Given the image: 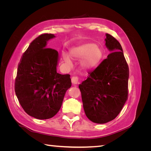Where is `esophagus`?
<instances>
[{"mask_svg":"<svg viewBox=\"0 0 151 151\" xmlns=\"http://www.w3.org/2000/svg\"><path fill=\"white\" fill-rule=\"evenodd\" d=\"M73 85H76L79 83V77L77 76H73L71 79Z\"/></svg>","mask_w":151,"mask_h":151,"instance_id":"obj_1","label":"esophagus"}]
</instances>
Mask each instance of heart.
Returning a JSON list of instances; mask_svg holds the SVG:
<instances>
[{"mask_svg": "<svg viewBox=\"0 0 151 151\" xmlns=\"http://www.w3.org/2000/svg\"><path fill=\"white\" fill-rule=\"evenodd\" d=\"M70 56L75 59L80 60L81 66L84 70H91L96 67L103 57L102 49L94 43H88L73 48L70 52ZM63 60L70 64L71 60L67 55H63Z\"/></svg>", "mask_w": 151, "mask_h": 151, "instance_id": "obj_1", "label": "heart"}]
</instances>
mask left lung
<instances>
[{
  "label": "left lung",
  "mask_w": 151,
  "mask_h": 151,
  "mask_svg": "<svg viewBox=\"0 0 151 151\" xmlns=\"http://www.w3.org/2000/svg\"><path fill=\"white\" fill-rule=\"evenodd\" d=\"M105 42L111 53L79 86L86 116L99 124L114 120L121 111L128 98L129 77L120 43L108 33Z\"/></svg>",
  "instance_id": "1"
}]
</instances>
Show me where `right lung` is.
Returning <instances> with one entry per match:
<instances>
[{
  "label": "right lung",
  "mask_w": 151,
  "mask_h": 151,
  "mask_svg": "<svg viewBox=\"0 0 151 151\" xmlns=\"http://www.w3.org/2000/svg\"><path fill=\"white\" fill-rule=\"evenodd\" d=\"M53 34L40 35L22 54L15 80V93L24 111L40 120L49 119L60 109L72 85L69 74L57 72L58 53L47 48Z\"/></svg>",
  "instance_id": "right-lung-1"
}]
</instances>
